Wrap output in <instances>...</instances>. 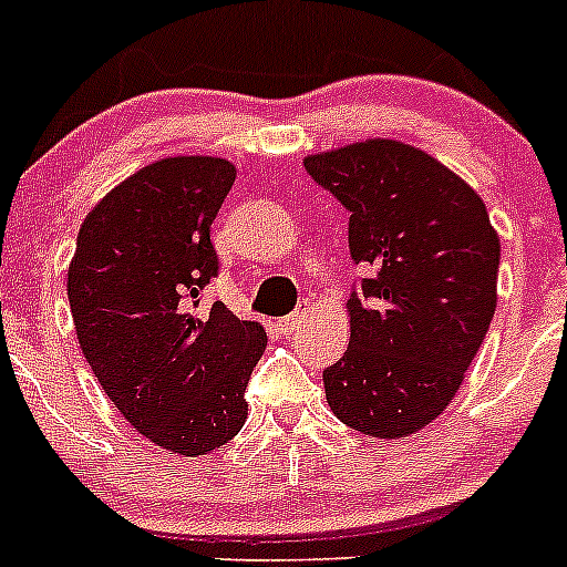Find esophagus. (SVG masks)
<instances>
[{
	"label": "esophagus",
	"mask_w": 567,
	"mask_h": 567,
	"mask_svg": "<svg viewBox=\"0 0 567 567\" xmlns=\"http://www.w3.org/2000/svg\"><path fill=\"white\" fill-rule=\"evenodd\" d=\"M307 312H310V305H305V307H301V310L290 312V316L279 318L277 320L279 331H282V334H293V331L301 329V323H305V320H307Z\"/></svg>",
	"instance_id": "obj_1"
}]
</instances>
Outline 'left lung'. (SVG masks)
Returning <instances> with one entry per match:
<instances>
[{"instance_id": "8db88e82", "label": "left lung", "mask_w": 567, "mask_h": 567, "mask_svg": "<svg viewBox=\"0 0 567 567\" xmlns=\"http://www.w3.org/2000/svg\"><path fill=\"white\" fill-rule=\"evenodd\" d=\"M305 167L351 214V260L373 268L348 299L351 342L323 370L326 400L364 436H409L453 403L483 346L499 236L474 188L420 147L368 140Z\"/></svg>"}]
</instances>
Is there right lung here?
<instances>
[{"instance_id": "add662e5", "label": "right lung", "mask_w": 567, "mask_h": 567, "mask_svg": "<svg viewBox=\"0 0 567 567\" xmlns=\"http://www.w3.org/2000/svg\"><path fill=\"white\" fill-rule=\"evenodd\" d=\"M236 181L225 158L142 167L82 221L68 301L84 359L145 439L197 458L247 422L249 375L266 331L221 301L197 310L219 274L210 225Z\"/></svg>"}]
</instances>
